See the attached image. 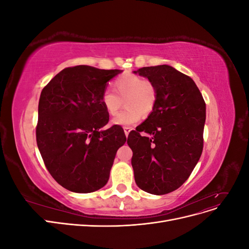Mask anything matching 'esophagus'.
<instances>
[{
    "instance_id": "esophagus-1",
    "label": "esophagus",
    "mask_w": 249,
    "mask_h": 249,
    "mask_svg": "<svg viewBox=\"0 0 249 249\" xmlns=\"http://www.w3.org/2000/svg\"><path fill=\"white\" fill-rule=\"evenodd\" d=\"M131 127H129V126H124V134H125V136L127 137V135H129V133L131 132Z\"/></svg>"
}]
</instances>
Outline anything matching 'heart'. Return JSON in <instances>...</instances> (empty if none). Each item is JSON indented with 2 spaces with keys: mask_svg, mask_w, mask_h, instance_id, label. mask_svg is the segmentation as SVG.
I'll return each instance as SVG.
<instances>
[{
  "mask_svg": "<svg viewBox=\"0 0 249 249\" xmlns=\"http://www.w3.org/2000/svg\"><path fill=\"white\" fill-rule=\"evenodd\" d=\"M114 87L116 93L107 88L101 96L103 107L111 116L117 114L124 101L126 108L113 119L114 124L134 125L140 120L141 114L146 116L154 110L158 91L152 81L126 73L114 81Z\"/></svg>",
  "mask_w": 249,
  "mask_h": 249,
  "instance_id": "obj_1",
  "label": "heart"
}]
</instances>
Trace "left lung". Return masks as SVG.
Masks as SVG:
<instances>
[{
	"instance_id": "obj_1",
	"label": "left lung",
	"mask_w": 249,
	"mask_h": 249,
	"mask_svg": "<svg viewBox=\"0 0 249 249\" xmlns=\"http://www.w3.org/2000/svg\"><path fill=\"white\" fill-rule=\"evenodd\" d=\"M134 72L152 81L158 91L153 112L127 137L135 182L147 193L167 194L186 182L201 156L206 103L194 81L172 66Z\"/></svg>"
}]
</instances>
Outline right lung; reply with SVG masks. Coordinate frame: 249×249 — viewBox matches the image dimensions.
I'll return each instance as SVG.
<instances>
[{
    "mask_svg": "<svg viewBox=\"0 0 249 249\" xmlns=\"http://www.w3.org/2000/svg\"><path fill=\"white\" fill-rule=\"evenodd\" d=\"M123 71L88 65L66 67L42 89L36 126L37 146L56 182L76 193L107 184L117 149L126 137L109 122L101 96L107 82Z\"/></svg>",
    "mask_w": 249,
    "mask_h": 249,
    "instance_id": "right-lung-1",
    "label": "right lung"
}]
</instances>
